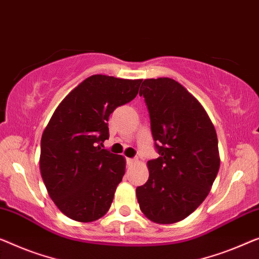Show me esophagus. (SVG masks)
I'll return each mask as SVG.
<instances>
[{"mask_svg":"<svg viewBox=\"0 0 259 259\" xmlns=\"http://www.w3.org/2000/svg\"><path fill=\"white\" fill-rule=\"evenodd\" d=\"M126 163H128L129 165H134V164H137L138 160L136 159V158H128V159H126Z\"/></svg>","mask_w":259,"mask_h":259,"instance_id":"1","label":"esophagus"}]
</instances>
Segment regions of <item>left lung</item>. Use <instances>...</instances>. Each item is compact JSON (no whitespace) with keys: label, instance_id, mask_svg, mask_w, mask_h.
I'll use <instances>...</instances> for the list:
<instances>
[{"label":"left lung","instance_id":"left-lung-1","mask_svg":"<svg viewBox=\"0 0 259 259\" xmlns=\"http://www.w3.org/2000/svg\"><path fill=\"white\" fill-rule=\"evenodd\" d=\"M141 88L159 157L148 161L149 179L136 195L146 218L171 225L209 193L220 168L218 136L203 107L176 80L145 79Z\"/></svg>","mask_w":259,"mask_h":259}]
</instances>
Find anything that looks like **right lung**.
<instances>
[{
  "label": "right lung",
  "mask_w": 259,
  "mask_h": 259,
  "mask_svg": "<svg viewBox=\"0 0 259 259\" xmlns=\"http://www.w3.org/2000/svg\"><path fill=\"white\" fill-rule=\"evenodd\" d=\"M141 82L92 75L53 113L41 136L39 166L49 195L67 218L92 222L110 208L125 160L102 149L109 138L108 119L136 98Z\"/></svg>",
  "instance_id": "right-lung-1"
}]
</instances>
